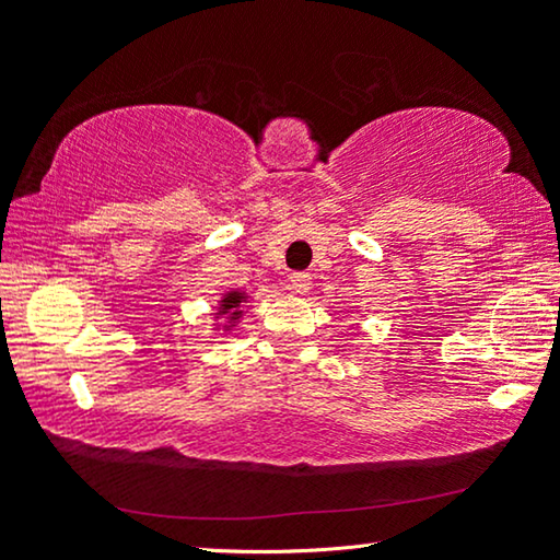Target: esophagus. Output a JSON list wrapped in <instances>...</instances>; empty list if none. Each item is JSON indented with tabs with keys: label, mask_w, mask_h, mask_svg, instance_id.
<instances>
[{
	"label": "esophagus",
	"mask_w": 560,
	"mask_h": 560,
	"mask_svg": "<svg viewBox=\"0 0 560 560\" xmlns=\"http://www.w3.org/2000/svg\"><path fill=\"white\" fill-rule=\"evenodd\" d=\"M291 289H293V293H299V296H306V293L311 291V273H306V271L291 273Z\"/></svg>",
	"instance_id": "obj_1"
}]
</instances>
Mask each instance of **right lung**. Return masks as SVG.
Returning <instances> with one entry per match:
<instances>
[{
    "label": "right lung",
    "instance_id": "obj_1",
    "mask_svg": "<svg viewBox=\"0 0 560 560\" xmlns=\"http://www.w3.org/2000/svg\"><path fill=\"white\" fill-rule=\"evenodd\" d=\"M244 293H240V291H230L226 293V296L222 299V303H220V314H232V320L242 314V311H236L244 303Z\"/></svg>",
    "mask_w": 560,
    "mask_h": 560
}]
</instances>
